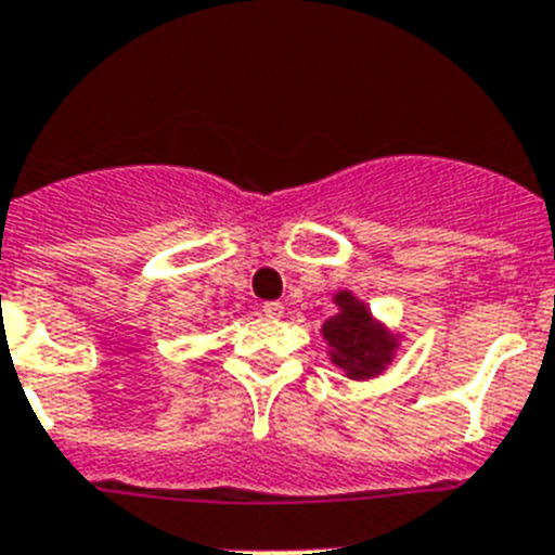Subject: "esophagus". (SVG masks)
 I'll use <instances>...</instances> for the list:
<instances>
[{
	"mask_svg": "<svg viewBox=\"0 0 555 555\" xmlns=\"http://www.w3.org/2000/svg\"><path fill=\"white\" fill-rule=\"evenodd\" d=\"M262 312L268 318H282L284 315V305H282V301H268V305L262 307Z\"/></svg>",
	"mask_w": 555,
	"mask_h": 555,
	"instance_id": "obj_1",
	"label": "esophagus"
}]
</instances>
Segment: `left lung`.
Masks as SVG:
<instances>
[{
  "instance_id": "left-lung-1",
  "label": "left lung",
  "mask_w": 555,
  "mask_h": 555,
  "mask_svg": "<svg viewBox=\"0 0 555 555\" xmlns=\"http://www.w3.org/2000/svg\"><path fill=\"white\" fill-rule=\"evenodd\" d=\"M332 301L337 312L321 326L330 360L349 379L379 377L393 363L399 335L371 315L369 307L351 291H337Z\"/></svg>"
}]
</instances>
